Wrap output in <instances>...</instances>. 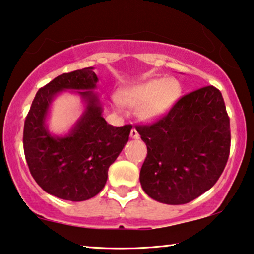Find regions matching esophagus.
I'll use <instances>...</instances> for the list:
<instances>
[{
	"mask_svg": "<svg viewBox=\"0 0 254 254\" xmlns=\"http://www.w3.org/2000/svg\"><path fill=\"white\" fill-rule=\"evenodd\" d=\"M130 136H131V138H133V139H139V133H138V131L134 129V127L131 130Z\"/></svg>",
	"mask_w": 254,
	"mask_h": 254,
	"instance_id": "1",
	"label": "esophagus"
}]
</instances>
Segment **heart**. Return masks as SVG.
I'll use <instances>...</instances> for the list:
<instances>
[{
    "label": "heart",
    "mask_w": 254,
    "mask_h": 254,
    "mask_svg": "<svg viewBox=\"0 0 254 254\" xmlns=\"http://www.w3.org/2000/svg\"><path fill=\"white\" fill-rule=\"evenodd\" d=\"M180 83L174 79H151L124 88L120 94L123 104L138 107L140 120L154 122L170 113L180 99Z\"/></svg>",
    "instance_id": "b5f03b06"
}]
</instances>
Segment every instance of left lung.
I'll list each match as a JSON object with an SVG mask.
<instances>
[{
  "label": "left lung",
  "mask_w": 254,
  "mask_h": 254,
  "mask_svg": "<svg viewBox=\"0 0 254 254\" xmlns=\"http://www.w3.org/2000/svg\"><path fill=\"white\" fill-rule=\"evenodd\" d=\"M136 130L147 146L141 188L161 203L195 200L216 184L228 161L230 120L212 86L187 94L166 116Z\"/></svg>",
  "instance_id": "left-lung-1"
}]
</instances>
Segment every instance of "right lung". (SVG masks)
<instances>
[{
  "mask_svg": "<svg viewBox=\"0 0 254 254\" xmlns=\"http://www.w3.org/2000/svg\"><path fill=\"white\" fill-rule=\"evenodd\" d=\"M94 67L57 76L37 92L26 116L23 146L37 184L62 200L80 202L99 194L108 170L129 140L131 125L115 127L102 116ZM66 90L75 91L85 108L66 135L49 132L47 120L53 101Z\"/></svg>",
  "mask_w": 254,
  "mask_h": 254,
  "instance_id": "right-lung-1",
  "label": "right lung"
}]
</instances>
